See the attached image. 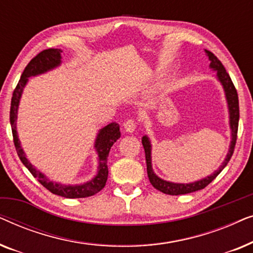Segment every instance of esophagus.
Masks as SVG:
<instances>
[{"label": "esophagus", "mask_w": 253, "mask_h": 253, "mask_svg": "<svg viewBox=\"0 0 253 253\" xmlns=\"http://www.w3.org/2000/svg\"><path fill=\"white\" fill-rule=\"evenodd\" d=\"M136 127H137V123H136V121H133V120H127L126 122L124 123V130H126L127 133L134 132Z\"/></svg>", "instance_id": "esophagus-1"}]
</instances>
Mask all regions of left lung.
I'll return each instance as SVG.
<instances>
[{
	"instance_id": "left-lung-1",
	"label": "left lung",
	"mask_w": 253,
	"mask_h": 253,
	"mask_svg": "<svg viewBox=\"0 0 253 253\" xmlns=\"http://www.w3.org/2000/svg\"><path fill=\"white\" fill-rule=\"evenodd\" d=\"M206 56L210 60V68L213 71L216 72V79L222 86L224 96H226L227 107H228V114H229V127H230V133H231V140L229 148H228V153L224 158L222 165L216 169L215 171H213L212 174L206 176L198 181L191 182V183H175L170 181H166V179L159 177L153 170L152 167V144L148 136H143L141 138V143H143L144 150H145V158H146V166H147V175L150 178L151 184L154 186L155 189L159 191L166 193V195H171V196H178V195H185V193L195 192L198 190H202L210 184L217 175L222 171V169L226 167L228 162H229L231 155L234 153L235 144H236V138H237V129H238V120H240V107H238V95L237 91L235 88V86L231 82V79L226 71V69L222 65V63L217 60V57L213 53H211L210 50L205 49Z\"/></svg>"
}]
</instances>
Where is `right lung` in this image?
Segmentation results:
<instances>
[{"label":"right lung","instance_id":"right-lung-1","mask_svg":"<svg viewBox=\"0 0 253 253\" xmlns=\"http://www.w3.org/2000/svg\"><path fill=\"white\" fill-rule=\"evenodd\" d=\"M62 50L57 48H49V49L42 50L41 53L32 58L29 64L26 65L25 70L22 74L18 84H17L15 91H13L11 99V107H10V124H11L13 143L17 151V154L23 162L24 166L29 169L31 174L39 181L47 190H49L54 195L64 197V198H85L98 193L100 190L105 188L107 177H108V160L109 151L114 143L121 137L120 124L116 122L109 123L108 126H103L99 130L94 141V150L98 154V171L96 175L89 181L82 183V184H63V183L54 182L47 177L41 170L34 167L27 159L25 152H24L20 140L17 133V119H18V107L20 98L24 92V88L29 82L30 77L46 74V72L54 70L60 67L62 63Z\"/></svg>","mask_w":253,"mask_h":253}]
</instances>
